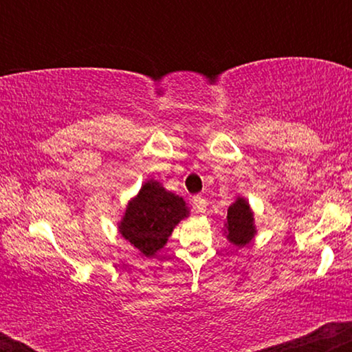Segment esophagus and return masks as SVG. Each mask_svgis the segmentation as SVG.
<instances>
[{
	"label": "esophagus",
	"mask_w": 352,
	"mask_h": 352,
	"mask_svg": "<svg viewBox=\"0 0 352 352\" xmlns=\"http://www.w3.org/2000/svg\"><path fill=\"white\" fill-rule=\"evenodd\" d=\"M192 204H193V208H195V212L205 213V210H207V200H205L201 195L193 197Z\"/></svg>",
	"instance_id": "34e87169"
}]
</instances>
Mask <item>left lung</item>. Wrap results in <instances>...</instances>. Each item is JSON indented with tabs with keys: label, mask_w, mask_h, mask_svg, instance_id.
Masks as SVG:
<instances>
[{
	"label": "left lung",
	"mask_w": 352,
	"mask_h": 352,
	"mask_svg": "<svg viewBox=\"0 0 352 352\" xmlns=\"http://www.w3.org/2000/svg\"><path fill=\"white\" fill-rule=\"evenodd\" d=\"M227 238L230 243L236 246H245L253 240L256 228H254L253 212L250 208L248 201L243 197H238L228 207L227 215Z\"/></svg>",
	"instance_id": "1"
}]
</instances>
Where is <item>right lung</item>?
<instances>
[{
	"label": "right lung",
	"instance_id": "1",
	"mask_svg": "<svg viewBox=\"0 0 352 352\" xmlns=\"http://www.w3.org/2000/svg\"><path fill=\"white\" fill-rule=\"evenodd\" d=\"M188 217L184 199L165 190L160 182L147 180L127 204L119 232L140 253L151 258L164 248L173 228Z\"/></svg>",
	"mask_w": 352,
	"mask_h": 352
}]
</instances>
